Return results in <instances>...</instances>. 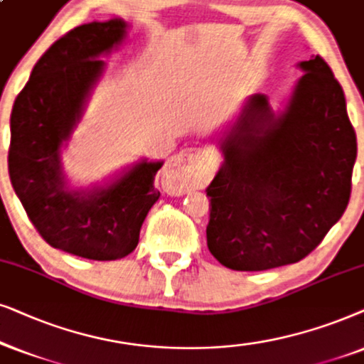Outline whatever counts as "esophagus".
<instances>
[{"label":"esophagus","instance_id":"obj_1","mask_svg":"<svg viewBox=\"0 0 364 364\" xmlns=\"http://www.w3.org/2000/svg\"><path fill=\"white\" fill-rule=\"evenodd\" d=\"M211 166L201 148L188 146L171 158L163 178L173 195H183L193 188H203L211 181Z\"/></svg>","mask_w":364,"mask_h":364}]
</instances>
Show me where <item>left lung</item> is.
<instances>
[{
    "mask_svg": "<svg viewBox=\"0 0 364 364\" xmlns=\"http://www.w3.org/2000/svg\"><path fill=\"white\" fill-rule=\"evenodd\" d=\"M299 68L283 113L253 95L221 139L225 161L206 188V240L230 269L298 263L350 201L358 148L345 93L321 56Z\"/></svg>",
    "mask_w": 364,
    "mask_h": 364,
    "instance_id": "obj_1",
    "label": "left lung"
}]
</instances>
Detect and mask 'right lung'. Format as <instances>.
Wrapping results in <instances>:
<instances>
[{
    "label": "right lung",
    "mask_w": 364,
    "mask_h": 364,
    "mask_svg": "<svg viewBox=\"0 0 364 364\" xmlns=\"http://www.w3.org/2000/svg\"><path fill=\"white\" fill-rule=\"evenodd\" d=\"M124 35L118 18L68 31L38 60L9 119V179L24 211L48 245L86 259H119L134 251L159 198L154 176L161 161L134 164L109 186L91 190H70L61 171V144L103 75L100 56Z\"/></svg>",
    "instance_id": "add662e5"
}]
</instances>
